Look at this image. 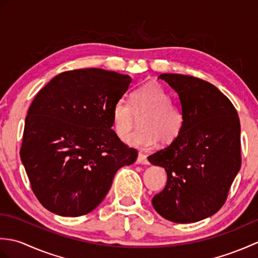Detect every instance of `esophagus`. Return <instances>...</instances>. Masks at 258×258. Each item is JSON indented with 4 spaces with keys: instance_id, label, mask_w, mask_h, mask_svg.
Returning a JSON list of instances; mask_svg holds the SVG:
<instances>
[{
    "instance_id": "34e87169",
    "label": "esophagus",
    "mask_w": 258,
    "mask_h": 258,
    "mask_svg": "<svg viewBox=\"0 0 258 258\" xmlns=\"http://www.w3.org/2000/svg\"><path fill=\"white\" fill-rule=\"evenodd\" d=\"M136 163H138V164H145V165H147V164H149V161H147L146 155L140 153L139 156H138V160H136Z\"/></svg>"
}]
</instances>
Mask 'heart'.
Here are the masks:
<instances>
[{
	"label": "heart",
	"instance_id": "b5f03b06",
	"mask_svg": "<svg viewBox=\"0 0 258 258\" xmlns=\"http://www.w3.org/2000/svg\"><path fill=\"white\" fill-rule=\"evenodd\" d=\"M166 90L158 83H147L131 94V105L123 98L112 108V128L124 140L135 124V116L142 115L141 127L126 139V144L141 150H151L160 142L169 143L179 135L184 126V114L171 103Z\"/></svg>",
	"mask_w": 258,
	"mask_h": 258
}]
</instances>
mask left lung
Wrapping results in <instances>:
<instances>
[{"mask_svg": "<svg viewBox=\"0 0 258 258\" xmlns=\"http://www.w3.org/2000/svg\"><path fill=\"white\" fill-rule=\"evenodd\" d=\"M158 79L177 93L184 126L167 147L147 157L167 173L165 188L153 197L152 204L171 222H199L220 211L239 172L238 114L206 81L172 73Z\"/></svg>", "mask_w": 258, "mask_h": 258, "instance_id": "obj_1", "label": "left lung"}]
</instances>
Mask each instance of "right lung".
<instances>
[{
    "mask_svg": "<svg viewBox=\"0 0 258 258\" xmlns=\"http://www.w3.org/2000/svg\"><path fill=\"white\" fill-rule=\"evenodd\" d=\"M132 79L83 69L56 75L37 93L25 118L21 161L46 210L78 217L96 208L120 167L138 151L112 130V108Z\"/></svg>",
    "mask_w": 258,
    "mask_h": 258,
    "instance_id": "add662e5",
    "label": "right lung"
}]
</instances>
